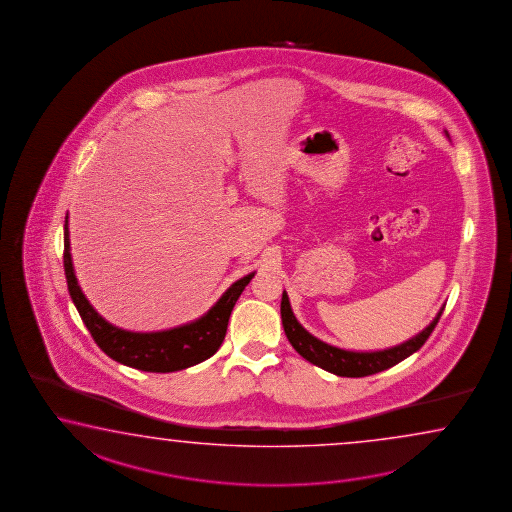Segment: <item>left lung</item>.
<instances>
[{
    "label": "left lung",
    "instance_id": "obj_1",
    "mask_svg": "<svg viewBox=\"0 0 512 512\" xmlns=\"http://www.w3.org/2000/svg\"><path fill=\"white\" fill-rule=\"evenodd\" d=\"M443 310H445V306L439 310L434 321L428 324L423 332H419L418 335H414L412 339H408L401 345L392 346L386 350H377V352H352V350H343V348L328 345L321 339L313 337L308 330H304L293 315L288 293L282 292L281 301L284 334L288 337L290 345L297 350V354L303 355L304 359L310 361L312 365L321 366L326 372L341 377L372 376V374L383 372L386 368L401 363L403 359H407L408 355L418 352L419 348L425 345L430 334L434 332Z\"/></svg>",
    "mask_w": 512,
    "mask_h": 512
}]
</instances>
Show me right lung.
Masks as SVG:
<instances>
[{
  "label": "right lung",
  "instance_id": "1",
  "mask_svg": "<svg viewBox=\"0 0 512 512\" xmlns=\"http://www.w3.org/2000/svg\"><path fill=\"white\" fill-rule=\"evenodd\" d=\"M63 268H65L67 288L71 293L74 306L80 313L87 330L93 335L94 343L102 348V352L122 365L144 370V372H160V374L199 365L219 350L226 337L231 310L237 303L242 290L250 284L255 275L253 272L233 282L230 288L222 293L219 301L197 321L182 324L171 330L142 334V332H127L107 323L87 301L74 275L67 217L63 226Z\"/></svg>",
  "mask_w": 512,
  "mask_h": 512
}]
</instances>
